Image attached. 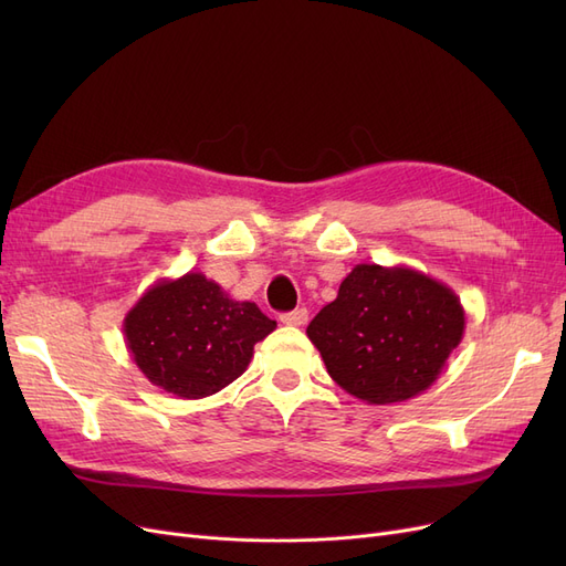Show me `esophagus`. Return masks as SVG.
<instances>
[{
    "label": "esophagus",
    "instance_id": "esophagus-1",
    "mask_svg": "<svg viewBox=\"0 0 566 566\" xmlns=\"http://www.w3.org/2000/svg\"><path fill=\"white\" fill-rule=\"evenodd\" d=\"M281 321H283L285 325H297V328H300V325H304L306 321H310V312H306V310L287 312V314H283V316H281Z\"/></svg>",
    "mask_w": 566,
    "mask_h": 566
}]
</instances>
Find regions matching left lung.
I'll list each match as a JSON object with an SVG mask.
<instances>
[{"label":"left lung","instance_id":"obj_1","mask_svg":"<svg viewBox=\"0 0 566 566\" xmlns=\"http://www.w3.org/2000/svg\"><path fill=\"white\" fill-rule=\"evenodd\" d=\"M465 333L449 285L408 266L356 264L306 328L331 378L366 403L430 389Z\"/></svg>","mask_w":566,"mask_h":566}]
</instances>
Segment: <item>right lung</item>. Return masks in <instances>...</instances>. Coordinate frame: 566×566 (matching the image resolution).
Wrapping results in <instances>:
<instances>
[{"label":"right lung","instance_id":"obj_1","mask_svg":"<svg viewBox=\"0 0 566 566\" xmlns=\"http://www.w3.org/2000/svg\"><path fill=\"white\" fill-rule=\"evenodd\" d=\"M273 328L254 302L229 297L200 271L153 283L123 323L134 364L179 399L210 397L241 378Z\"/></svg>","mask_w":566,"mask_h":566}]
</instances>
